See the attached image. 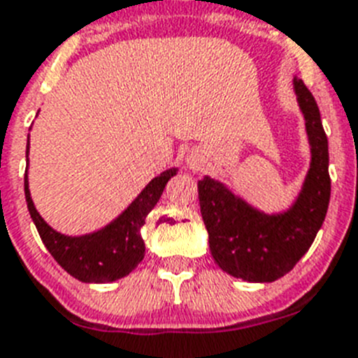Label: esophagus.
I'll return each instance as SVG.
<instances>
[{
  "instance_id": "obj_1",
  "label": "esophagus",
  "mask_w": 358,
  "mask_h": 358,
  "mask_svg": "<svg viewBox=\"0 0 358 358\" xmlns=\"http://www.w3.org/2000/svg\"><path fill=\"white\" fill-rule=\"evenodd\" d=\"M203 155L200 153V151H189L187 158H185V164H187L189 169L192 171H200L201 167H203Z\"/></svg>"
}]
</instances>
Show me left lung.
Returning a JSON list of instances; mask_svg holds the SVG:
<instances>
[{
	"mask_svg": "<svg viewBox=\"0 0 358 358\" xmlns=\"http://www.w3.org/2000/svg\"><path fill=\"white\" fill-rule=\"evenodd\" d=\"M294 93L304 119L310 166L287 209L265 213L220 180L203 176L198 182L210 254L223 272L248 282H272L290 272L312 247L328 210L331 182L321 113L310 90L297 77Z\"/></svg>",
	"mask_w": 358,
	"mask_h": 358,
	"instance_id": "left-lung-1",
	"label": "left lung"
}]
</instances>
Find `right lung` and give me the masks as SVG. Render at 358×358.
<instances>
[{"mask_svg":"<svg viewBox=\"0 0 358 358\" xmlns=\"http://www.w3.org/2000/svg\"><path fill=\"white\" fill-rule=\"evenodd\" d=\"M29 151L30 135L27 144V162ZM176 171V167H171L155 176L142 189L141 194L108 225L79 236L55 231L37 213L29 189V167L24 171V198L43 243L59 265L83 282H113L129 275V272L144 259L145 245L141 234L142 227Z\"/></svg>","mask_w":358,"mask_h":358,"instance_id":"obj_1","label":"right lung"}]
</instances>
